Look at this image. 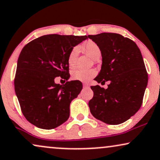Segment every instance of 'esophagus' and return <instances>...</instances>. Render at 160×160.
I'll return each mask as SVG.
<instances>
[{
    "mask_svg": "<svg viewBox=\"0 0 160 160\" xmlns=\"http://www.w3.org/2000/svg\"><path fill=\"white\" fill-rule=\"evenodd\" d=\"M83 86H84V87H87V88H89V84H88V83H84V84H83Z\"/></svg>",
    "mask_w": 160,
    "mask_h": 160,
    "instance_id": "1",
    "label": "esophagus"
}]
</instances>
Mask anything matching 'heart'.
<instances>
[{"mask_svg": "<svg viewBox=\"0 0 160 160\" xmlns=\"http://www.w3.org/2000/svg\"><path fill=\"white\" fill-rule=\"evenodd\" d=\"M84 48L87 54H88L92 58L98 59L100 58L101 54V50L99 46L95 41L89 40L84 43ZM79 52V47L78 46H75L72 48L70 51L68 56V65L70 68H73L75 66L76 59ZM97 74V71L95 69L87 70H75L72 72L71 78L73 80L80 81V82H89L91 78H92Z\"/></svg>", "mask_w": 160, "mask_h": 160, "instance_id": "b5f03b06", "label": "heart"}]
</instances>
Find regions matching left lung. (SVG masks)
<instances>
[{
  "label": "left lung",
  "instance_id": "1",
  "mask_svg": "<svg viewBox=\"0 0 160 160\" xmlns=\"http://www.w3.org/2000/svg\"><path fill=\"white\" fill-rule=\"evenodd\" d=\"M100 48L102 66L95 78L98 83L110 82L108 88L92 86L89 102L93 117L108 124L123 123L141 108L148 73L142 54L134 41L114 32L89 35Z\"/></svg>",
  "mask_w": 160,
  "mask_h": 160
}]
</instances>
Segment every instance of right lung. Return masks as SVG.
<instances>
[{
	"mask_svg": "<svg viewBox=\"0 0 160 160\" xmlns=\"http://www.w3.org/2000/svg\"><path fill=\"white\" fill-rule=\"evenodd\" d=\"M87 36L45 35L27 43L17 61L14 88L21 111L37 128L51 130L66 122L70 104L82 89L80 81L55 84L70 77L68 56Z\"/></svg>",
	"mask_w": 160,
	"mask_h": 160,
	"instance_id": "1",
	"label": "right lung"
}]
</instances>
